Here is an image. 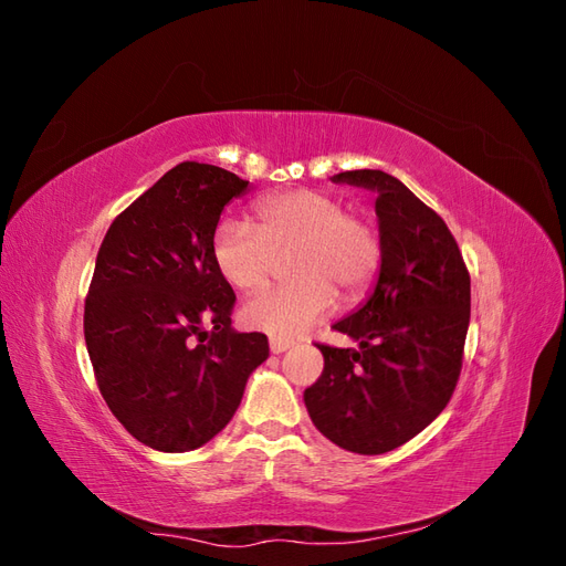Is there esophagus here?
I'll return each mask as SVG.
<instances>
[{
  "label": "esophagus",
  "mask_w": 566,
  "mask_h": 566,
  "mask_svg": "<svg viewBox=\"0 0 566 566\" xmlns=\"http://www.w3.org/2000/svg\"><path fill=\"white\" fill-rule=\"evenodd\" d=\"M293 345H295V342H293V339H285V337H271V339H269V347H271L273 354H283V352H287Z\"/></svg>",
  "instance_id": "esophagus-1"
}]
</instances>
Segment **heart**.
Masks as SVG:
<instances>
[{
  "label": "heart",
  "instance_id": "heart-1",
  "mask_svg": "<svg viewBox=\"0 0 566 566\" xmlns=\"http://www.w3.org/2000/svg\"><path fill=\"white\" fill-rule=\"evenodd\" d=\"M290 256L293 281L256 295L241 318L252 331L295 337L333 310L361 300L382 266V235L366 212L318 188H290L262 198L252 227L224 221L212 235V262L229 285L254 293L269 285Z\"/></svg>",
  "mask_w": 566,
  "mask_h": 566
}]
</instances>
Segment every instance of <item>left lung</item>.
Returning <instances> with one entry per match:
<instances>
[{
	"label": "left lung",
	"mask_w": 566,
	"mask_h": 566,
	"mask_svg": "<svg viewBox=\"0 0 566 566\" xmlns=\"http://www.w3.org/2000/svg\"><path fill=\"white\" fill-rule=\"evenodd\" d=\"M347 181L378 193L382 266L361 310L333 328L358 349L316 345L321 378L304 389L316 430L339 449L378 455L420 434L453 397L470 325V271L432 208L380 169Z\"/></svg>",
	"instance_id": "left-lung-1"
}]
</instances>
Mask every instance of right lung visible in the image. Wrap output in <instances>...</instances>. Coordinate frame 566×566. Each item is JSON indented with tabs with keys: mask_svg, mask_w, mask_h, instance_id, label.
Masks as SVG:
<instances>
[{
	"mask_svg": "<svg viewBox=\"0 0 566 566\" xmlns=\"http://www.w3.org/2000/svg\"><path fill=\"white\" fill-rule=\"evenodd\" d=\"M248 181L186 160L111 224L84 300L101 397L125 430L165 453L193 451L241 406L269 358L262 333H235V295L212 262L224 205Z\"/></svg>",
	"mask_w": 566,
	"mask_h": 566,
	"instance_id": "obj_1",
	"label": "right lung"
}]
</instances>
